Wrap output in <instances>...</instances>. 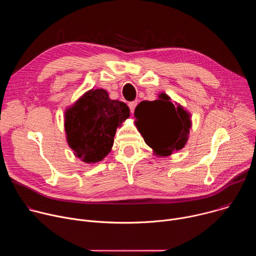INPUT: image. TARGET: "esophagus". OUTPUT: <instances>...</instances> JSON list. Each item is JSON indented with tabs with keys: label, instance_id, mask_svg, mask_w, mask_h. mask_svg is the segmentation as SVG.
Listing matches in <instances>:
<instances>
[{
	"label": "esophagus",
	"instance_id": "esophagus-1",
	"mask_svg": "<svg viewBox=\"0 0 256 256\" xmlns=\"http://www.w3.org/2000/svg\"><path fill=\"white\" fill-rule=\"evenodd\" d=\"M136 104H138V101H132V102L128 103V107H130V110L132 114H134Z\"/></svg>",
	"mask_w": 256,
	"mask_h": 256
}]
</instances>
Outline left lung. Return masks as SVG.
<instances>
[{"mask_svg": "<svg viewBox=\"0 0 256 256\" xmlns=\"http://www.w3.org/2000/svg\"><path fill=\"white\" fill-rule=\"evenodd\" d=\"M159 99L142 101L134 109L136 126L158 157L170 156L184 148L192 128V116L166 93Z\"/></svg>", "mask_w": 256, "mask_h": 256, "instance_id": "obj_1", "label": "left lung"}]
</instances>
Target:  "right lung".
<instances>
[{"label":"right lung","mask_w":256,"mask_h":256,"mask_svg":"<svg viewBox=\"0 0 256 256\" xmlns=\"http://www.w3.org/2000/svg\"><path fill=\"white\" fill-rule=\"evenodd\" d=\"M130 118V108L104 89H91L64 112L68 147L87 164L103 160L114 146L116 128Z\"/></svg>","instance_id":"obj_1"}]
</instances>
